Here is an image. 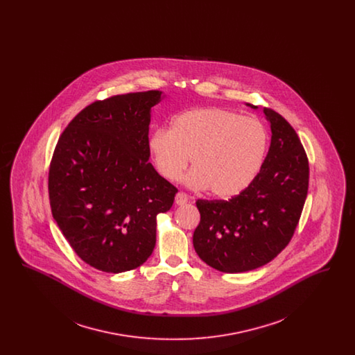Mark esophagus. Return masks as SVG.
I'll list each match as a JSON object with an SVG mask.
<instances>
[{"mask_svg":"<svg viewBox=\"0 0 355 355\" xmlns=\"http://www.w3.org/2000/svg\"><path fill=\"white\" fill-rule=\"evenodd\" d=\"M187 201H189V197L186 196L185 193H182V191L177 193V196H175V203L177 205H185Z\"/></svg>","mask_w":355,"mask_h":355,"instance_id":"34e87169","label":"esophagus"}]
</instances>
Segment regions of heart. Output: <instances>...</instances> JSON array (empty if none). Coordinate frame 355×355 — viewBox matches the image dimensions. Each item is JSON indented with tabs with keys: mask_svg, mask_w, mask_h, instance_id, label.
I'll use <instances>...</instances> for the list:
<instances>
[{
	"mask_svg": "<svg viewBox=\"0 0 355 355\" xmlns=\"http://www.w3.org/2000/svg\"><path fill=\"white\" fill-rule=\"evenodd\" d=\"M269 133L261 119L222 107L187 110L174 117L170 130L157 129L148 149L159 175L177 180L189 157L194 169L187 184L207 189L214 197L232 198L253 182L262 168Z\"/></svg>",
	"mask_w": 355,
	"mask_h": 355,
	"instance_id": "obj_1",
	"label": "heart"
}]
</instances>
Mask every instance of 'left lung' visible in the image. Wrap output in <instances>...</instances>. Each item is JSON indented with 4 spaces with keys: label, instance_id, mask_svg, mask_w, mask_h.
<instances>
[{
    "label": "left lung",
    "instance_id": "8db88e82",
    "mask_svg": "<svg viewBox=\"0 0 355 355\" xmlns=\"http://www.w3.org/2000/svg\"><path fill=\"white\" fill-rule=\"evenodd\" d=\"M263 113L270 122V148L253 182L229 201L196 202L201 220L193 245L216 270L243 272L269 263L286 248L304 209L309 187L304 146L281 114L269 107Z\"/></svg>",
    "mask_w": 355,
    "mask_h": 355
}]
</instances>
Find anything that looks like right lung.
I'll return each mask as SVG.
<instances>
[{
	"label": "right lung",
	"instance_id": "right-lung-1",
	"mask_svg": "<svg viewBox=\"0 0 355 355\" xmlns=\"http://www.w3.org/2000/svg\"><path fill=\"white\" fill-rule=\"evenodd\" d=\"M162 92L113 96L86 106L60 137L49 169L51 214L94 269L141 266L155 246L157 216L177 187L149 162L150 112Z\"/></svg>",
	"mask_w": 355,
	"mask_h": 355
}]
</instances>
